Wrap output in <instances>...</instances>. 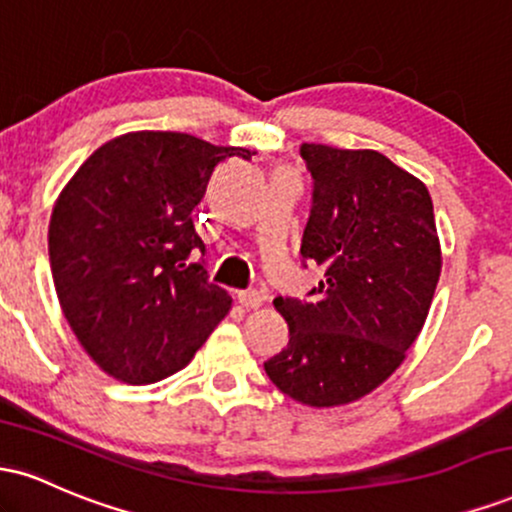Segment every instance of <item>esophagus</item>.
Here are the masks:
<instances>
[{
	"label": "esophagus",
	"instance_id": "obj_1",
	"mask_svg": "<svg viewBox=\"0 0 512 512\" xmlns=\"http://www.w3.org/2000/svg\"><path fill=\"white\" fill-rule=\"evenodd\" d=\"M238 303L243 305V308L257 310V308H262L264 296H262L260 291H240V293H238Z\"/></svg>",
	"mask_w": 512,
	"mask_h": 512
}]
</instances>
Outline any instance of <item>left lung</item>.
<instances>
[{
    "label": "left lung",
    "mask_w": 512,
    "mask_h": 512,
    "mask_svg": "<svg viewBox=\"0 0 512 512\" xmlns=\"http://www.w3.org/2000/svg\"><path fill=\"white\" fill-rule=\"evenodd\" d=\"M315 180L301 255L322 269L310 301L276 298L289 344L264 363L284 395L351 404L407 358L431 310L443 252L419 178L373 149L303 144Z\"/></svg>",
    "instance_id": "8db88e82"
}]
</instances>
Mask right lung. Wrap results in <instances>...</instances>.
I'll use <instances>...</instances> for the list:
<instances>
[{"label":"right lung","instance_id":"right-lung-1","mask_svg":"<svg viewBox=\"0 0 512 512\" xmlns=\"http://www.w3.org/2000/svg\"><path fill=\"white\" fill-rule=\"evenodd\" d=\"M240 146L182 132H127L105 142L62 187L48 250L69 327L96 366L129 385L178 373L231 310L209 284L192 211L214 168Z\"/></svg>","mask_w":512,"mask_h":512}]
</instances>
